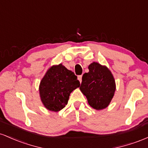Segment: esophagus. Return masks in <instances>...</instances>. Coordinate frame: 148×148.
Here are the masks:
<instances>
[{
  "label": "esophagus",
  "instance_id": "1",
  "mask_svg": "<svg viewBox=\"0 0 148 148\" xmlns=\"http://www.w3.org/2000/svg\"><path fill=\"white\" fill-rule=\"evenodd\" d=\"M78 79H79V81H80V83L82 82V75L78 76Z\"/></svg>",
  "mask_w": 148,
  "mask_h": 148
}]
</instances>
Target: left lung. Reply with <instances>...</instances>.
Returning a JSON list of instances; mask_svg holds the SVG:
<instances>
[{
    "instance_id": "obj_1",
    "label": "left lung",
    "mask_w": 148,
    "mask_h": 148,
    "mask_svg": "<svg viewBox=\"0 0 148 148\" xmlns=\"http://www.w3.org/2000/svg\"><path fill=\"white\" fill-rule=\"evenodd\" d=\"M88 69L89 72L83 75L80 90L90 106L97 110L103 109L108 106L114 95V78L109 69L97 62H92Z\"/></svg>"
}]
</instances>
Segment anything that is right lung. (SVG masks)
I'll return each mask as SVG.
<instances>
[{
    "label": "right lung",
    "instance_id": "right-lung-1",
    "mask_svg": "<svg viewBox=\"0 0 148 148\" xmlns=\"http://www.w3.org/2000/svg\"><path fill=\"white\" fill-rule=\"evenodd\" d=\"M79 86L80 82L74 72L62 64L53 66L40 85L42 103L49 111H60L67 104L70 93Z\"/></svg>",
    "mask_w": 148,
    "mask_h": 148
}]
</instances>
